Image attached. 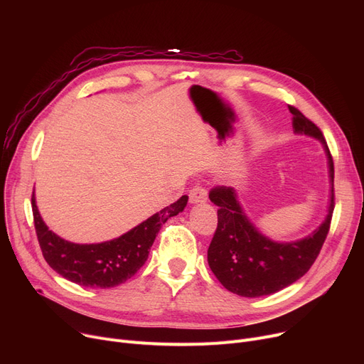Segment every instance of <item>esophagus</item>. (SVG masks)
I'll return each mask as SVG.
<instances>
[{
	"label": "esophagus",
	"mask_w": 364,
	"mask_h": 364,
	"mask_svg": "<svg viewBox=\"0 0 364 364\" xmlns=\"http://www.w3.org/2000/svg\"><path fill=\"white\" fill-rule=\"evenodd\" d=\"M188 198H190V203L199 205V203H205L208 200V193H206V190L202 187H193L188 192Z\"/></svg>",
	"instance_id": "esophagus-1"
}]
</instances>
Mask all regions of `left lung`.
<instances>
[{
  "mask_svg": "<svg viewBox=\"0 0 364 364\" xmlns=\"http://www.w3.org/2000/svg\"><path fill=\"white\" fill-rule=\"evenodd\" d=\"M295 134L320 141L328 158V213L314 232L298 240L279 242L265 236L245 213L233 187L211 190L209 199L218 206V227L208 247V264L227 291L246 298H258L288 288L310 270L324 239L333 213V161L321 131L289 106Z\"/></svg>",
  "mask_w": 364,
  "mask_h": 364,
  "instance_id": "8db88e82",
  "label": "left lung"
}]
</instances>
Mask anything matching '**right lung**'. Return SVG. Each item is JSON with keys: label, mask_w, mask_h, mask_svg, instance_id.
I'll list each match as a JSON object with an SVG mask.
<instances>
[{"label": "right lung", "mask_w": 364, "mask_h": 364, "mask_svg": "<svg viewBox=\"0 0 364 364\" xmlns=\"http://www.w3.org/2000/svg\"><path fill=\"white\" fill-rule=\"evenodd\" d=\"M188 196H181L119 237L100 243H73L50 230L38 211L35 193L32 211L43 255L51 269L66 280L85 288H114L136 274L168 218L184 211Z\"/></svg>", "instance_id": "obj_1"}]
</instances>
